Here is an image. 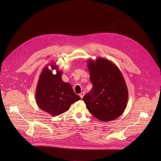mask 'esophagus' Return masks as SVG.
Wrapping results in <instances>:
<instances>
[{
    "label": "esophagus",
    "instance_id": "1",
    "mask_svg": "<svg viewBox=\"0 0 161 161\" xmlns=\"http://www.w3.org/2000/svg\"><path fill=\"white\" fill-rule=\"evenodd\" d=\"M84 95H85V92H81V93L80 94V97H81V99L83 98V97H84Z\"/></svg>",
    "mask_w": 161,
    "mask_h": 161
}]
</instances>
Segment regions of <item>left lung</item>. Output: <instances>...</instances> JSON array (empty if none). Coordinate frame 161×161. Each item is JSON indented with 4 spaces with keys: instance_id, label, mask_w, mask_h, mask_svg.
Segmentation results:
<instances>
[{
    "instance_id": "1",
    "label": "left lung",
    "mask_w": 161,
    "mask_h": 161,
    "mask_svg": "<svg viewBox=\"0 0 161 161\" xmlns=\"http://www.w3.org/2000/svg\"><path fill=\"white\" fill-rule=\"evenodd\" d=\"M91 92L83 100L89 112L101 121H110L120 117L128 101V89L120 70L108 59L98 57L87 60Z\"/></svg>"
}]
</instances>
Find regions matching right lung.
Returning <instances> with one entry per match:
<instances>
[{
  "label": "right lung",
  "instance_id": "obj_1",
  "mask_svg": "<svg viewBox=\"0 0 161 161\" xmlns=\"http://www.w3.org/2000/svg\"><path fill=\"white\" fill-rule=\"evenodd\" d=\"M45 66L42 70L36 89V102L38 106L52 115L57 116L69 109L71 104L80 100L75 94L69 83L64 82L61 78L63 71L59 70L55 63ZM55 69L56 74H53Z\"/></svg>",
  "mask_w": 161,
  "mask_h": 161
}]
</instances>
